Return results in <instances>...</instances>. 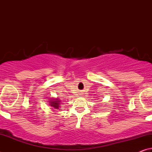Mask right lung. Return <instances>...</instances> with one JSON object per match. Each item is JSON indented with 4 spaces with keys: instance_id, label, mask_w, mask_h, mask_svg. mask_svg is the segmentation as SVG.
Masks as SVG:
<instances>
[{
    "instance_id": "add662e5",
    "label": "right lung",
    "mask_w": 152,
    "mask_h": 152,
    "mask_svg": "<svg viewBox=\"0 0 152 152\" xmlns=\"http://www.w3.org/2000/svg\"><path fill=\"white\" fill-rule=\"evenodd\" d=\"M49 104L51 107H52L53 110L54 109H59V108L60 107V104H61V100L58 98H52V99H50L49 100Z\"/></svg>"
}]
</instances>
